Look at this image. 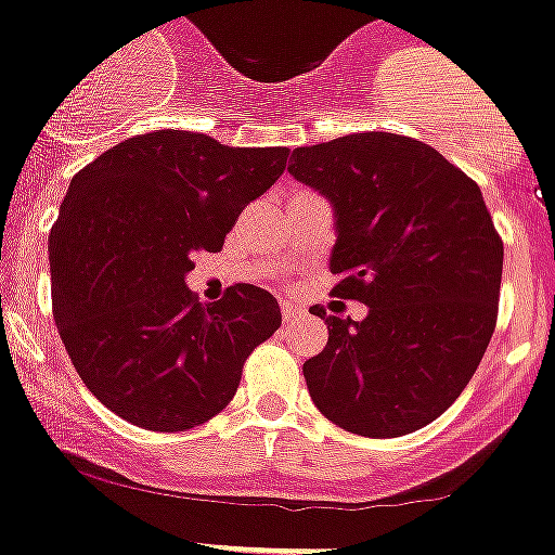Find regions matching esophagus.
<instances>
[{
    "label": "esophagus",
    "instance_id": "34e87169",
    "mask_svg": "<svg viewBox=\"0 0 555 555\" xmlns=\"http://www.w3.org/2000/svg\"><path fill=\"white\" fill-rule=\"evenodd\" d=\"M306 314V309L304 306H298V304H282V320L284 322H295V320H300V317Z\"/></svg>",
    "mask_w": 555,
    "mask_h": 555
}]
</instances>
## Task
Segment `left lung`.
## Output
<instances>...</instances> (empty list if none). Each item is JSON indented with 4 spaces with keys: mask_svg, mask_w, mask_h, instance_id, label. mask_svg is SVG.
<instances>
[{
    "mask_svg": "<svg viewBox=\"0 0 555 555\" xmlns=\"http://www.w3.org/2000/svg\"><path fill=\"white\" fill-rule=\"evenodd\" d=\"M289 173L331 201L333 295L365 320L325 317L304 363L311 401L344 431L403 437L437 421L475 376L499 314L504 244L482 192L428 143L392 132L295 149Z\"/></svg>",
    "mask_w": 555,
    "mask_h": 555,
    "instance_id": "8db88e82",
    "label": "left lung"
}]
</instances>
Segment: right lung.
<instances>
[{"mask_svg": "<svg viewBox=\"0 0 555 555\" xmlns=\"http://www.w3.org/2000/svg\"><path fill=\"white\" fill-rule=\"evenodd\" d=\"M287 157L157 129L73 176L48 235L53 320L83 385L121 421L163 434L211 421L279 331L266 289L233 284L203 306L184 279L195 251L222 249Z\"/></svg>", "mask_w": 555, "mask_h": 555, "instance_id": "1", "label": "right lung"}]
</instances>
